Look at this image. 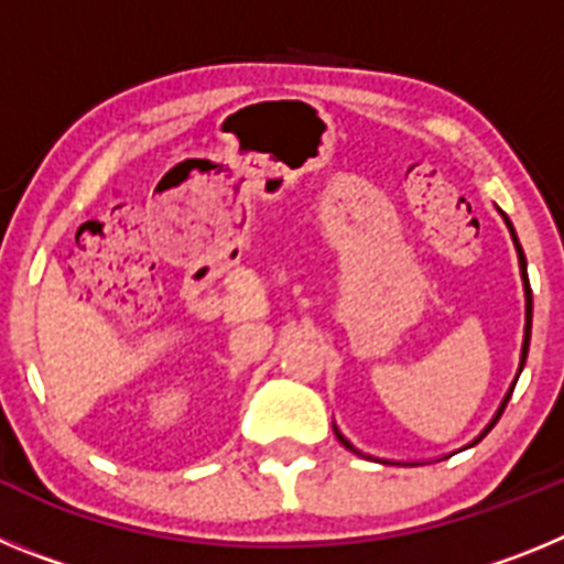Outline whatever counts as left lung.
I'll return each instance as SVG.
<instances>
[{
    "label": "left lung",
    "instance_id": "1",
    "mask_svg": "<svg viewBox=\"0 0 564 564\" xmlns=\"http://www.w3.org/2000/svg\"><path fill=\"white\" fill-rule=\"evenodd\" d=\"M502 217H506V214H502ZM506 226H508V231H511V237H514V246H517V253H520V271H522V279H525V341H522V361H520V372H522V364H525V358H528V341H531V288H528V271H525V253H522V248H520V242H517V234H514V228H511V223H508V217H506ZM514 392V390H511ZM511 392H508L506 395V401H502V406H500V412H497V417L495 421H491V426H495L497 421H500V415L502 412H506V403H508V398H511ZM491 426H488V430H491ZM486 430V432H488ZM486 432H482V435H486ZM338 435V432H336ZM338 441L344 443V446H347V449H352L350 443L344 441L341 435H338ZM477 441H480V437H477ZM475 441V443H477ZM356 452V449H352ZM358 455H361V452H358Z\"/></svg>",
    "mask_w": 564,
    "mask_h": 564
}]
</instances>
